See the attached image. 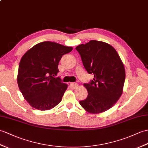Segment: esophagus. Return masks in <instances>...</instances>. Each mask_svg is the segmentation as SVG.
<instances>
[{"label":"esophagus","mask_w":148,"mask_h":148,"mask_svg":"<svg viewBox=\"0 0 148 148\" xmlns=\"http://www.w3.org/2000/svg\"><path fill=\"white\" fill-rule=\"evenodd\" d=\"M77 86H78V84L77 83H75V82H71L70 84V87L72 89H75Z\"/></svg>","instance_id":"34e87169"}]
</instances>
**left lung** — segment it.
I'll return each instance as SVG.
<instances>
[{"mask_svg": "<svg viewBox=\"0 0 148 148\" xmlns=\"http://www.w3.org/2000/svg\"><path fill=\"white\" fill-rule=\"evenodd\" d=\"M85 69L93 74V80L84 84L88 97L79 104L86 111L97 114L112 108L122 94L125 79L124 66L110 44L91 40L75 47Z\"/></svg>", "mask_w": 148, "mask_h": 148, "instance_id": "1", "label": "left lung"}]
</instances>
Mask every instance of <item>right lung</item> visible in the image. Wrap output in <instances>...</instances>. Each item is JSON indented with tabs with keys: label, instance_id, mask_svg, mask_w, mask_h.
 <instances>
[{
	"label": "right lung",
	"instance_id": "add662e5",
	"mask_svg": "<svg viewBox=\"0 0 148 148\" xmlns=\"http://www.w3.org/2000/svg\"><path fill=\"white\" fill-rule=\"evenodd\" d=\"M73 50L51 42L36 44L24 54L19 62L18 84L28 103L39 110H49L62 100L67 84L56 77L58 62L64 54Z\"/></svg>",
	"mask_w": 148,
	"mask_h": 148
}]
</instances>
